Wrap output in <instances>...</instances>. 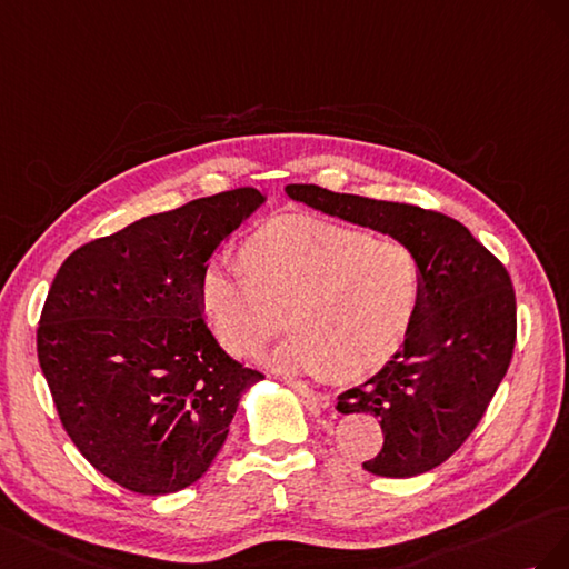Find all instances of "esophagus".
Segmentation results:
<instances>
[{"mask_svg":"<svg viewBox=\"0 0 569 569\" xmlns=\"http://www.w3.org/2000/svg\"><path fill=\"white\" fill-rule=\"evenodd\" d=\"M288 386L293 388V391L298 393V396H302L307 402L310 405H315V408H321V410H327V408H331V398L327 396V393H319V391H312L310 386L307 383H302V381H288Z\"/></svg>","mask_w":569,"mask_h":569,"instance_id":"esophagus-1","label":"esophagus"}]
</instances>
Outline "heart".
<instances>
[{"mask_svg": "<svg viewBox=\"0 0 569 569\" xmlns=\"http://www.w3.org/2000/svg\"><path fill=\"white\" fill-rule=\"evenodd\" d=\"M198 296L223 348L250 355L279 327L290 331L267 362L298 375L360 379L405 346L425 298V267L398 238L317 217H281L242 248V264L209 259Z\"/></svg>", "mask_w": 569, "mask_h": 569, "instance_id": "b5f03b06", "label": "heart"}]
</instances>
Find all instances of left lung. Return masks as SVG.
Here are the masks:
<instances>
[{
    "mask_svg": "<svg viewBox=\"0 0 569 569\" xmlns=\"http://www.w3.org/2000/svg\"><path fill=\"white\" fill-rule=\"evenodd\" d=\"M290 200L388 238L425 267V298L405 346L369 381L338 396L340 415L379 417L383 448L362 467L408 479L446 462L506 377L515 348V290L498 259L456 219L415 204L290 183Z\"/></svg>",
    "mask_w": 569,
    "mask_h": 569,
    "instance_id": "1",
    "label": "left lung"
}]
</instances>
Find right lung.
<instances>
[{
  "label": "right lung",
  "instance_id": "right-lung-1",
  "mask_svg": "<svg viewBox=\"0 0 569 569\" xmlns=\"http://www.w3.org/2000/svg\"><path fill=\"white\" fill-rule=\"evenodd\" d=\"M267 198L238 188L142 217L69 254L47 293L38 360L63 429L128 491L198 481L242 393L264 377L221 348L200 271Z\"/></svg>",
  "mask_w": 569,
  "mask_h": 569
}]
</instances>
